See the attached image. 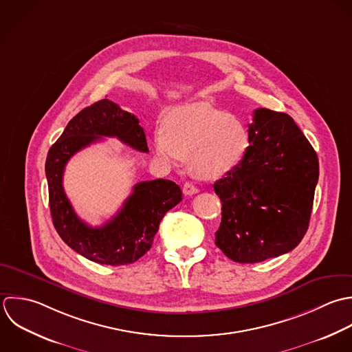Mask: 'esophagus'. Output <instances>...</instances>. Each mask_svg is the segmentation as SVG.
<instances>
[{"instance_id":"obj_1","label":"esophagus","mask_w":352,"mask_h":352,"mask_svg":"<svg viewBox=\"0 0 352 352\" xmlns=\"http://www.w3.org/2000/svg\"><path fill=\"white\" fill-rule=\"evenodd\" d=\"M182 192H184L185 196H193V195L199 193V189H197L195 185L186 182V184L184 185V188H182Z\"/></svg>"}]
</instances>
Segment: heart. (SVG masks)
I'll use <instances>...</instances> for the list:
<instances>
[{"label": "heart", "instance_id": "1", "mask_svg": "<svg viewBox=\"0 0 352 352\" xmlns=\"http://www.w3.org/2000/svg\"><path fill=\"white\" fill-rule=\"evenodd\" d=\"M153 149L167 166L189 159L190 171L197 178L218 179L245 159L250 131L236 115L203 104H186L166 113L162 130L153 135Z\"/></svg>", "mask_w": 352, "mask_h": 352}]
</instances>
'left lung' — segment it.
I'll list each match as a JSON object with an SVG mask.
<instances>
[{
	"instance_id": "obj_1",
	"label": "left lung",
	"mask_w": 352,
	"mask_h": 352,
	"mask_svg": "<svg viewBox=\"0 0 352 352\" xmlns=\"http://www.w3.org/2000/svg\"><path fill=\"white\" fill-rule=\"evenodd\" d=\"M248 131L245 159L214 184L222 201L215 244L239 263L263 262L299 245L320 175L318 156L289 115L258 108Z\"/></svg>"
}]
</instances>
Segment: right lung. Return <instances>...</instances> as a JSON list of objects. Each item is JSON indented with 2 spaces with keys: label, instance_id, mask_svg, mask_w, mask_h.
Segmentation results:
<instances>
[{
  "label": "right lung",
  "instance_id": "obj_1",
  "mask_svg": "<svg viewBox=\"0 0 352 352\" xmlns=\"http://www.w3.org/2000/svg\"><path fill=\"white\" fill-rule=\"evenodd\" d=\"M102 137H116L135 151L148 152L144 129L133 113L108 98L82 109L47 152L45 171L52 221L61 240L83 258L100 265H130L149 251L160 221L182 200V192L168 179L144 181L107 223L100 228L85 223L64 193L63 174L71 156Z\"/></svg>",
  "mask_w": 352,
  "mask_h": 352
}]
</instances>
